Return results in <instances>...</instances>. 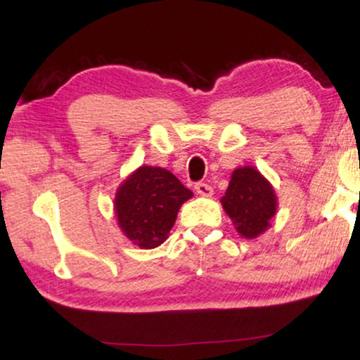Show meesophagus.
Returning a JSON list of instances; mask_svg holds the SVG:
<instances>
[{"mask_svg":"<svg viewBox=\"0 0 360 360\" xmlns=\"http://www.w3.org/2000/svg\"><path fill=\"white\" fill-rule=\"evenodd\" d=\"M194 189H196V193L200 194V196H212L213 194V188L210 184H206V183H196L194 184Z\"/></svg>","mask_w":360,"mask_h":360,"instance_id":"obj_1","label":"esophagus"}]
</instances>
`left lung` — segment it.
Instances as JSON below:
<instances>
[{
    "mask_svg": "<svg viewBox=\"0 0 360 360\" xmlns=\"http://www.w3.org/2000/svg\"><path fill=\"white\" fill-rule=\"evenodd\" d=\"M221 205L245 238H254L269 226L276 213V194L254 167L233 171Z\"/></svg>",
    "mask_w": 360,
    "mask_h": 360,
    "instance_id": "1",
    "label": "left lung"
}]
</instances>
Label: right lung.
I'll use <instances>...</instances> for the list:
<instances>
[{"label": "right lung", "mask_w": 360, "mask_h": 360, "mask_svg": "<svg viewBox=\"0 0 360 360\" xmlns=\"http://www.w3.org/2000/svg\"><path fill=\"white\" fill-rule=\"evenodd\" d=\"M191 196L166 169L140 167L120 186L115 198L120 229L142 249H154L166 240L181 205Z\"/></svg>", "instance_id": "right-lung-1"}]
</instances>
